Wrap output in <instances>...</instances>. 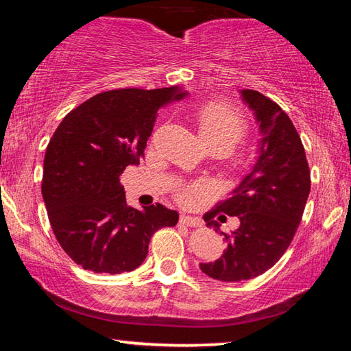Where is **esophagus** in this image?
Returning <instances> with one entry per match:
<instances>
[{
    "label": "esophagus",
    "instance_id": "esophagus-1",
    "mask_svg": "<svg viewBox=\"0 0 351 351\" xmlns=\"http://www.w3.org/2000/svg\"><path fill=\"white\" fill-rule=\"evenodd\" d=\"M180 221H181L182 224L193 226V228H197V226L203 224V221H201V218H198V217H190V215H181Z\"/></svg>",
    "mask_w": 351,
    "mask_h": 351
}]
</instances>
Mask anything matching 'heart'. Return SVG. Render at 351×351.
Wrapping results in <instances>:
<instances>
[{
	"instance_id": "b5f03b06",
	"label": "heart",
	"mask_w": 351,
	"mask_h": 351,
	"mask_svg": "<svg viewBox=\"0 0 351 351\" xmlns=\"http://www.w3.org/2000/svg\"><path fill=\"white\" fill-rule=\"evenodd\" d=\"M199 133L209 147H226L229 152L245 134V121L230 106L210 102L203 105L197 112ZM195 190L182 193V199L192 198Z\"/></svg>"
}]
</instances>
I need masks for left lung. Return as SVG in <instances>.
Segmentation results:
<instances>
[{"label":"left lung","mask_w":351,"mask_h":351,"mask_svg":"<svg viewBox=\"0 0 351 351\" xmlns=\"http://www.w3.org/2000/svg\"><path fill=\"white\" fill-rule=\"evenodd\" d=\"M240 94L254 112L261 138L252 169L228 199L204 215L207 226L224 237L226 249L199 268L221 282L249 280L277 263L294 239L311 189L304 145L287 112L258 91ZM219 211L239 217V229L224 234L215 219Z\"/></svg>","instance_id":"obj_1"}]
</instances>
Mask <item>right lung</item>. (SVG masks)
Returning a JSON list of instances; mask_svg holds the SVG:
<instances>
[{"label": "right lung", "instance_id": "obj_1", "mask_svg": "<svg viewBox=\"0 0 351 351\" xmlns=\"http://www.w3.org/2000/svg\"><path fill=\"white\" fill-rule=\"evenodd\" d=\"M182 86L100 93L64 116L46 148L41 195L56 239L83 269L138 268L152 235L178 223L162 204H127L121 175L138 165L158 111L187 96Z\"/></svg>", "mask_w": 351, "mask_h": 351}]
</instances>
